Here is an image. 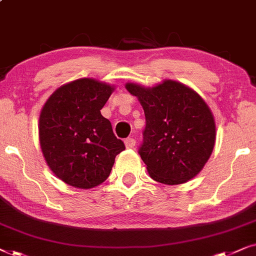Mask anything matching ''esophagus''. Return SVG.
<instances>
[{"mask_svg":"<svg viewBox=\"0 0 256 256\" xmlns=\"http://www.w3.org/2000/svg\"><path fill=\"white\" fill-rule=\"evenodd\" d=\"M124 142H125L126 148H134L136 146V139L134 138H126Z\"/></svg>","mask_w":256,"mask_h":256,"instance_id":"34e87169","label":"esophagus"}]
</instances>
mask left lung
Returning <instances> with one entry per match:
<instances>
[{"label":"left lung","mask_w":256,"mask_h":256,"mask_svg":"<svg viewBox=\"0 0 256 256\" xmlns=\"http://www.w3.org/2000/svg\"><path fill=\"white\" fill-rule=\"evenodd\" d=\"M145 112L144 142L139 148L150 176L165 185L193 179L216 144V120L199 94L176 80L152 88L126 83Z\"/></svg>","instance_id":"left-lung-1"}]
</instances>
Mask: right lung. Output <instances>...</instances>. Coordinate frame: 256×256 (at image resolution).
Wrapping results in <instances>:
<instances>
[{
    "label": "right lung",
    "mask_w": 256,
    "mask_h": 256,
    "mask_svg": "<svg viewBox=\"0 0 256 256\" xmlns=\"http://www.w3.org/2000/svg\"><path fill=\"white\" fill-rule=\"evenodd\" d=\"M114 85L80 78L57 88L40 114V145L57 178L77 188H94L110 176L116 156L125 150L100 110Z\"/></svg>",
    "instance_id": "1"
}]
</instances>
